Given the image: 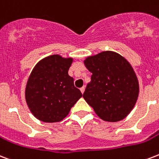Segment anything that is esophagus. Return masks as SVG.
Wrapping results in <instances>:
<instances>
[{
	"instance_id": "34e87169",
	"label": "esophagus",
	"mask_w": 159,
	"mask_h": 159,
	"mask_svg": "<svg viewBox=\"0 0 159 159\" xmlns=\"http://www.w3.org/2000/svg\"><path fill=\"white\" fill-rule=\"evenodd\" d=\"M80 90H81V92H82V93H84V91H85V87H84V86H83L82 88H80Z\"/></svg>"
}]
</instances>
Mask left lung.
<instances>
[{"instance_id": "8db88e82", "label": "left lung", "mask_w": 159, "mask_h": 159, "mask_svg": "<svg viewBox=\"0 0 159 159\" xmlns=\"http://www.w3.org/2000/svg\"><path fill=\"white\" fill-rule=\"evenodd\" d=\"M85 66L93 73L83 98L100 118L117 122L129 114L139 97V81L128 61L113 52L89 57Z\"/></svg>"}]
</instances>
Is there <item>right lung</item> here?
Wrapping results in <instances>:
<instances>
[{
	"mask_svg": "<svg viewBox=\"0 0 159 159\" xmlns=\"http://www.w3.org/2000/svg\"><path fill=\"white\" fill-rule=\"evenodd\" d=\"M71 58L53 55L36 64L29 77L26 100L32 114L45 123L60 122L82 96L68 75Z\"/></svg>",
	"mask_w": 159,
	"mask_h": 159,
	"instance_id": "obj_1",
	"label": "right lung"
}]
</instances>
